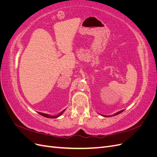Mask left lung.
Returning a JSON list of instances; mask_svg holds the SVG:
<instances>
[{"label": "left lung", "instance_id": "obj_1", "mask_svg": "<svg viewBox=\"0 0 157 157\" xmlns=\"http://www.w3.org/2000/svg\"><path fill=\"white\" fill-rule=\"evenodd\" d=\"M122 111H123V110H122V111H119V112H118V113H115V115H112V116H115V115H118V114L121 113ZM102 116H103V115H102ZM103 117H106V116H103ZM110 117H111V116H110Z\"/></svg>", "mask_w": 157, "mask_h": 157}]
</instances>
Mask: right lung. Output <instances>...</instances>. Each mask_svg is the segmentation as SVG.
I'll return each instance as SVG.
<instances>
[{"mask_svg": "<svg viewBox=\"0 0 157 157\" xmlns=\"http://www.w3.org/2000/svg\"><path fill=\"white\" fill-rule=\"evenodd\" d=\"M65 110H63V111H61V113H59L58 115H56V116H51V115H48V114H45V113H40V112H38V113L39 114H40V115H42V116H43V117H46V118H57V117H59V116H61V115H62V113L65 111Z\"/></svg>", "mask_w": 157, "mask_h": 157, "instance_id": "right-lung-1", "label": "right lung"}]
</instances>
